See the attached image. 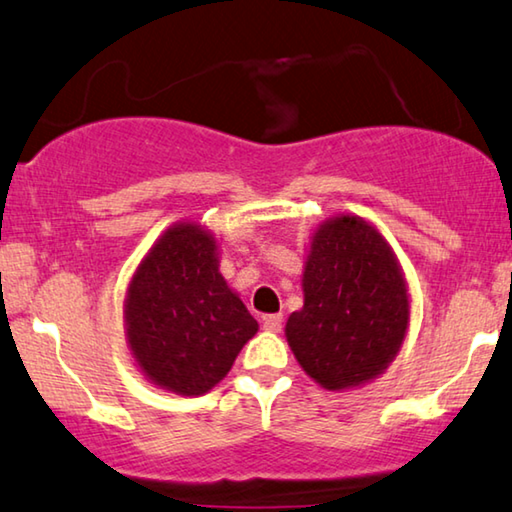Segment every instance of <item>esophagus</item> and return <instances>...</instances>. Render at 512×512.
Returning <instances> with one entry per match:
<instances>
[{"label": "esophagus", "mask_w": 512, "mask_h": 512, "mask_svg": "<svg viewBox=\"0 0 512 512\" xmlns=\"http://www.w3.org/2000/svg\"><path fill=\"white\" fill-rule=\"evenodd\" d=\"M281 325H283V318L279 316V313H274V316H265V318H263V329H265V332L279 334V332H281Z\"/></svg>", "instance_id": "34e87169"}]
</instances>
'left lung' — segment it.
Masks as SVG:
<instances>
[{
    "label": "left lung",
    "instance_id": "8db88e82",
    "mask_svg": "<svg viewBox=\"0 0 512 512\" xmlns=\"http://www.w3.org/2000/svg\"><path fill=\"white\" fill-rule=\"evenodd\" d=\"M304 306L286 322L302 371L322 389L364 387L387 371L410 329L405 272L368 219L343 212L311 233Z\"/></svg>",
    "mask_w": 512,
    "mask_h": 512
}]
</instances>
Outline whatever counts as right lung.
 Instances as JSON below:
<instances>
[{
  "instance_id": "obj_1",
  "label": "right lung",
  "mask_w": 512,
  "mask_h": 512,
  "mask_svg": "<svg viewBox=\"0 0 512 512\" xmlns=\"http://www.w3.org/2000/svg\"><path fill=\"white\" fill-rule=\"evenodd\" d=\"M125 343L148 382L203 396L229 375L258 322L219 272V240L183 219L141 258L125 290Z\"/></svg>"
}]
</instances>
